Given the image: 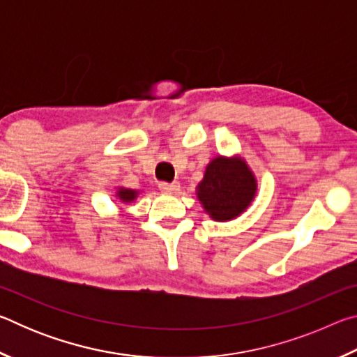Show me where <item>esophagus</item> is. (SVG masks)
Masks as SVG:
<instances>
[{"instance_id":"34e87169","label":"esophagus","mask_w":357,"mask_h":357,"mask_svg":"<svg viewBox=\"0 0 357 357\" xmlns=\"http://www.w3.org/2000/svg\"><path fill=\"white\" fill-rule=\"evenodd\" d=\"M159 189L160 192L168 193V195H173V193H176L179 190V183H160Z\"/></svg>"}]
</instances>
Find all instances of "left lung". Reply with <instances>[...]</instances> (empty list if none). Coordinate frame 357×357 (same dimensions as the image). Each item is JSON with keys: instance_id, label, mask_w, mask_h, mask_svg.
<instances>
[{"instance_id": "8db88e82", "label": "left lung", "mask_w": 357, "mask_h": 357, "mask_svg": "<svg viewBox=\"0 0 357 357\" xmlns=\"http://www.w3.org/2000/svg\"><path fill=\"white\" fill-rule=\"evenodd\" d=\"M257 192L255 173L238 154L211 159L195 190L204 214L215 222H229L245 213Z\"/></svg>"}]
</instances>
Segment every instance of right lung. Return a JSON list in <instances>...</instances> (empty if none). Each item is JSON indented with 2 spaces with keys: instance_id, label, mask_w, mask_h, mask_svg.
<instances>
[{
  "instance_id": "1",
  "label": "right lung",
  "mask_w": 357,
  "mask_h": 357,
  "mask_svg": "<svg viewBox=\"0 0 357 357\" xmlns=\"http://www.w3.org/2000/svg\"><path fill=\"white\" fill-rule=\"evenodd\" d=\"M140 193H142V190L128 189V187H124V185H118L116 192H114V197H116L121 203L129 204V203H134Z\"/></svg>"
}]
</instances>
